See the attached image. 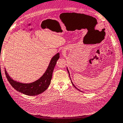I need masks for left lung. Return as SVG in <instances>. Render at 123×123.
<instances>
[{"mask_svg":"<svg viewBox=\"0 0 123 123\" xmlns=\"http://www.w3.org/2000/svg\"><path fill=\"white\" fill-rule=\"evenodd\" d=\"M67 71H68V73H69V77H70V79H71V77H70V74H69V70H68V68H67ZM71 83H72V84H73V85L74 86V87H75L76 89H77V90H78V91H81L80 90H79L78 88H77V87H76V86H75V85H74V84H73V81H72V80H71Z\"/></svg>","mask_w":123,"mask_h":123,"instance_id":"left-lung-1","label":"left lung"}]
</instances>
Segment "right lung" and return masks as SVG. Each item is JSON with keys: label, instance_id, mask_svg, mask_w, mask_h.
Returning <instances> with one entry per match:
<instances>
[{"label": "right lung", "instance_id": "obj_1", "mask_svg": "<svg viewBox=\"0 0 123 123\" xmlns=\"http://www.w3.org/2000/svg\"><path fill=\"white\" fill-rule=\"evenodd\" d=\"M59 57V53H57L53 56L45 73L40 78L33 82L23 83L14 80L7 73L6 69H5L6 77L12 87L18 92L26 95L34 96L38 95L44 92L49 87L52 78L53 71Z\"/></svg>", "mask_w": 123, "mask_h": 123}]
</instances>
